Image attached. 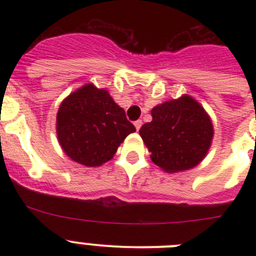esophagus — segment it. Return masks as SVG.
I'll use <instances>...</instances> for the list:
<instances>
[{
  "instance_id": "34e87169",
  "label": "esophagus",
  "mask_w": 256,
  "mask_h": 256,
  "mask_svg": "<svg viewBox=\"0 0 256 256\" xmlns=\"http://www.w3.org/2000/svg\"><path fill=\"white\" fill-rule=\"evenodd\" d=\"M134 126H136V130H140V128L142 126V120H140V119H138V120H136L134 122Z\"/></svg>"
}]
</instances>
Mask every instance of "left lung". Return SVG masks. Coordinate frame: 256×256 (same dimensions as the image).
Returning a JSON list of instances; mask_svg holds the SVG:
<instances>
[{"label": "left lung", "instance_id": "8db88e82", "mask_svg": "<svg viewBox=\"0 0 256 256\" xmlns=\"http://www.w3.org/2000/svg\"><path fill=\"white\" fill-rule=\"evenodd\" d=\"M152 122L141 126L140 136L150 158L168 173L188 170L206 156L214 130L209 115L191 96L165 101L151 110Z\"/></svg>", "mask_w": 256, "mask_h": 256}]
</instances>
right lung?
<instances>
[{
    "mask_svg": "<svg viewBox=\"0 0 256 256\" xmlns=\"http://www.w3.org/2000/svg\"><path fill=\"white\" fill-rule=\"evenodd\" d=\"M136 128L105 90L84 84L61 102L56 133L64 152L86 166H100Z\"/></svg>",
    "mask_w": 256,
    "mask_h": 256,
    "instance_id": "add662e5",
    "label": "right lung"
}]
</instances>
